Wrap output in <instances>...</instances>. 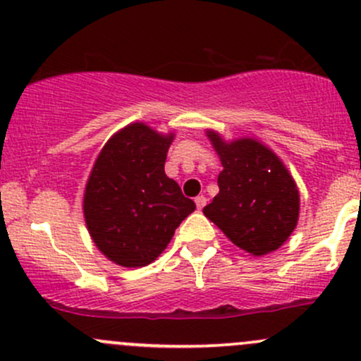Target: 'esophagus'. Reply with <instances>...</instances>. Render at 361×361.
I'll list each match as a JSON object with an SVG mask.
<instances>
[{
    "label": "esophagus",
    "mask_w": 361,
    "mask_h": 361,
    "mask_svg": "<svg viewBox=\"0 0 361 361\" xmlns=\"http://www.w3.org/2000/svg\"><path fill=\"white\" fill-rule=\"evenodd\" d=\"M207 199L204 197V195H199V197H195V206H197V209H202L204 206H206Z\"/></svg>",
    "instance_id": "obj_1"
}]
</instances>
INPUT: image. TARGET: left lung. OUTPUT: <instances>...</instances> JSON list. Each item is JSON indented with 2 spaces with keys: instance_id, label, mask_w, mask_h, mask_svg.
<instances>
[{
  "instance_id": "obj_1",
  "label": "left lung",
  "mask_w": 361,
  "mask_h": 361,
  "mask_svg": "<svg viewBox=\"0 0 361 361\" xmlns=\"http://www.w3.org/2000/svg\"><path fill=\"white\" fill-rule=\"evenodd\" d=\"M221 162L220 192L202 209L238 248L264 257L281 248L298 224L300 194L274 150L251 136L225 140L206 129Z\"/></svg>"
}]
</instances>
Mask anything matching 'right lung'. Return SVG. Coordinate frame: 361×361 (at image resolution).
Returning <instances> with one entry per match:
<instances>
[{"label": "right lung", "mask_w": 361, "mask_h": 361, "mask_svg": "<svg viewBox=\"0 0 361 361\" xmlns=\"http://www.w3.org/2000/svg\"><path fill=\"white\" fill-rule=\"evenodd\" d=\"M174 133L127 123L104 143L83 190V218L96 248L120 267L157 260L195 209L164 171Z\"/></svg>", "instance_id": "obj_1"}]
</instances>
